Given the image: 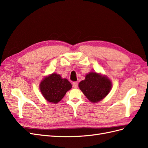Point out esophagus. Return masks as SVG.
<instances>
[{
  "mask_svg": "<svg viewBox=\"0 0 148 148\" xmlns=\"http://www.w3.org/2000/svg\"><path fill=\"white\" fill-rule=\"evenodd\" d=\"M73 86L74 88H77V87H78V83L76 82H73Z\"/></svg>",
  "mask_w": 148,
  "mask_h": 148,
  "instance_id": "1",
  "label": "esophagus"
}]
</instances>
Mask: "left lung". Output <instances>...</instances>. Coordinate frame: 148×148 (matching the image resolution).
<instances>
[{
  "instance_id": "1",
  "label": "left lung",
  "mask_w": 148,
  "mask_h": 148,
  "mask_svg": "<svg viewBox=\"0 0 148 148\" xmlns=\"http://www.w3.org/2000/svg\"><path fill=\"white\" fill-rule=\"evenodd\" d=\"M79 88L89 101L97 102L108 95L112 84L107 77L91 72L87 74L85 79L79 83Z\"/></svg>"
}]
</instances>
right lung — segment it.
<instances>
[{
	"label": "right lung",
	"instance_id": "add662e5",
	"mask_svg": "<svg viewBox=\"0 0 148 148\" xmlns=\"http://www.w3.org/2000/svg\"><path fill=\"white\" fill-rule=\"evenodd\" d=\"M71 88V84L60 75L53 73L43 79L40 84V89L43 96L49 102H59L66 92Z\"/></svg>",
	"mask_w": 148,
	"mask_h": 148
}]
</instances>
